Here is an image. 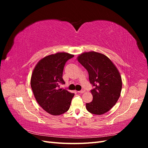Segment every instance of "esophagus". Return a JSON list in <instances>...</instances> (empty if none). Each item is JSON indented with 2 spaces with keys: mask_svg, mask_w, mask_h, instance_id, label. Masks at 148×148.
<instances>
[{
  "mask_svg": "<svg viewBox=\"0 0 148 148\" xmlns=\"http://www.w3.org/2000/svg\"><path fill=\"white\" fill-rule=\"evenodd\" d=\"M79 93H84V92H85V90H84V89H82V90L81 91H78Z\"/></svg>",
  "mask_w": 148,
  "mask_h": 148,
  "instance_id": "34e87169",
  "label": "esophagus"
}]
</instances>
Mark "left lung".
Wrapping results in <instances>:
<instances>
[{"label": "left lung", "instance_id": "obj_1", "mask_svg": "<svg viewBox=\"0 0 148 148\" xmlns=\"http://www.w3.org/2000/svg\"><path fill=\"white\" fill-rule=\"evenodd\" d=\"M77 60L87 70L89 82L95 87L91 91L92 101L86 104L87 110L96 115L107 112L117 103L122 91L119 70L109 58L99 52H83Z\"/></svg>", "mask_w": 148, "mask_h": 148}]
</instances>
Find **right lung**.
I'll return each mask as SVG.
<instances>
[{
  "instance_id": "1",
  "label": "right lung",
  "mask_w": 148,
  "mask_h": 148,
  "mask_svg": "<svg viewBox=\"0 0 148 148\" xmlns=\"http://www.w3.org/2000/svg\"><path fill=\"white\" fill-rule=\"evenodd\" d=\"M74 55L57 52L44 57L35 66L31 77V86L39 105L53 115H59L69 109L74 94L59 89L66 62Z\"/></svg>"
}]
</instances>
